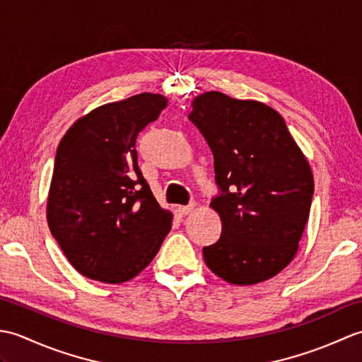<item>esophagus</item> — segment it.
Segmentation results:
<instances>
[{
    "mask_svg": "<svg viewBox=\"0 0 362 362\" xmlns=\"http://www.w3.org/2000/svg\"><path fill=\"white\" fill-rule=\"evenodd\" d=\"M175 211H177V214H179V216H187V214L193 211V206H177Z\"/></svg>",
    "mask_w": 362,
    "mask_h": 362,
    "instance_id": "34e87169",
    "label": "esophagus"
}]
</instances>
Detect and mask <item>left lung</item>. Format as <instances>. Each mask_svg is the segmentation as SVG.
Returning a JSON list of instances; mask_svg holds the SVG:
<instances>
[{
  "label": "left lung",
  "mask_w": 362,
  "mask_h": 362,
  "mask_svg": "<svg viewBox=\"0 0 362 362\" xmlns=\"http://www.w3.org/2000/svg\"><path fill=\"white\" fill-rule=\"evenodd\" d=\"M191 105L222 189L210 204L222 233L204 247L205 264L236 286L272 279L294 259L310 218L308 160L272 107L221 91H205Z\"/></svg>",
  "instance_id": "8db88e82"
}]
</instances>
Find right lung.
I'll use <instances>...</instances> for the list:
<instances>
[{"mask_svg": "<svg viewBox=\"0 0 362 362\" xmlns=\"http://www.w3.org/2000/svg\"><path fill=\"white\" fill-rule=\"evenodd\" d=\"M166 98L140 93L104 104L66 130L46 201L52 236L71 266L103 283L132 280L151 264L173 224L138 168L136 136Z\"/></svg>", "mask_w": 362, "mask_h": 362, "instance_id": "right-lung-1", "label": "right lung"}]
</instances>
